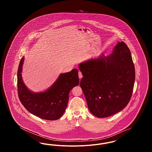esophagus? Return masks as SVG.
<instances>
[{"label":"esophagus","mask_w":152,"mask_h":152,"mask_svg":"<svg viewBox=\"0 0 152 152\" xmlns=\"http://www.w3.org/2000/svg\"><path fill=\"white\" fill-rule=\"evenodd\" d=\"M79 77L80 79H81L82 77H83V75H82V73L81 72H80V71H79Z\"/></svg>","instance_id":"1"}]
</instances>
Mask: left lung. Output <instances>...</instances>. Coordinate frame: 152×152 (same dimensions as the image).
I'll list each match as a JSON object with an SVG mask.
<instances>
[{"label": "left lung", "instance_id": "1", "mask_svg": "<svg viewBox=\"0 0 152 152\" xmlns=\"http://www.w3.org/2000/svg\"><path fill=\"white\" fill-rule=\"evenodd\" d=\"M79 68L83 76L80 85L94 116L107 117L128 105L133 90L135 68L124 42H118L109 56L102 54L80 63Z\"/></svg>", "mask_w": 152, "mask_h": 152}]
</instances>
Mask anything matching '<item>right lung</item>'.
Here are the masks:
<instances>
[{
    "instance_id": "right-lung-1",
    "label": "right lung",
    "mask_w": 152,
    "mask_h": 152,
    "mask_svg": "<svg viewBox=\"0 0 152 152\" xmlns=\"http://www.w3.org/2000/svg\"><path fill=\"white\" fill-rule=\"evenodd\" d=\"M24 58L20 61L18 70V92L23 105L29 113L47 120H56L63 115L66 108L69 93L79 84L78 70L61 73L58 79L44 92L35 93L27 88L22 80Z\"/></svg>"
}]
</instances>
